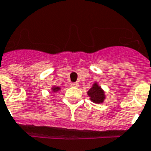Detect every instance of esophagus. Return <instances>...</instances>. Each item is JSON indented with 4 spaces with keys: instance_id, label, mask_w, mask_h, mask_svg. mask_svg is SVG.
I'll list each match as a JSON object with an SVG mask.
<instances>
[{
    "instance_id": "34e87169",
    "label": "esophagus",
    "mask_w": 151,
    "mask_h": 151,
    "mask_svg": "<svg viewBox=\"0 0 151 151\" xmlns=\"http://www.w3.org/2000/svg\"><path fill=\"white\" fill-rule=\"evenodd\" d=\"M71 86H76V87H78L79 86L78 83H71Z\"/></svg>"
}]
</instances>
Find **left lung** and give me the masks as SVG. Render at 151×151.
I'll list each match as a JSON object with an SVG mask.
<instances>
[{"label":"left lung","mask_w":151,"mask_h":151,"mask_svg":"<svg viewBox=\"0 0 151 151\" xmlns=\"http://www.w3.org/2000/svg\"><path fill=\"white\" fill-rule=\"evenodd\" d=\"M87 95L89 96L91 101L96 104L103 103L105 98L104 91L101 89V86H98L97 83H94L91 88L87 91Z\"/></svg>","instance_id":"8db88e82"}]
</instances>
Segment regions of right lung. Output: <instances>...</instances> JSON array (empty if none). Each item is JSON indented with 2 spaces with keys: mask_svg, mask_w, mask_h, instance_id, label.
I'll return each mask as SVG.
<instances>
[{
  "mask_svg": "<svg viewBox=\"0 0 151 151\" xmlns=\"http://www.w3.org/2000/svg\"><path fill=\"white\" fill-rule=\"evenodd\" d=\"M60 89V87H57V86H53L52 87V91H54V92H56V91H58Z\"/></svg>",
  "mask_w": 151,
  "mask_h": 151,
  "instance_id": "obj_1",
  "label": "right lung"
}]
</instances>
